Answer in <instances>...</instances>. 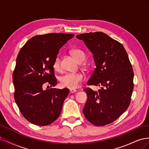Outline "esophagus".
<instances>
[{
    "instance_id": "esophagus-1",
    "label": "esophagus",
    "mask_w": 149,
    "mask_h": 149,
    "mask_svg": "<svg viewBox=\"0 0 149 149\" xmlns=\"http://www.w3.org/2000/svg\"><path fill=\"white\" fill-rule=\"evenodd\" d=\"M76 91H77V90L75 89H71L70 90V92L71 93H76Z\"/></svg>"
}]
</instances>
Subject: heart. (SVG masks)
Wrapping results in <instances>:
<instances>
[{
    "label": "heart",
    "mask_w": 149,
    "mask_h": 149,
    "mask_svg": "<svg viewBox=\"0 0 149 149\" xmlns=\"http://www.w3.org/2000/svg\"><path fill=\"white\" fill-rule=\"evenodd\" d=\"M71 53L76 60L79 62H82L84 60L86 55L83 52L78 49H73ZM53 69L56 71H60L61 69V60L60 56H56L53 63ZM84 80V76L81 73H68L61 76L60 78V84L62 87L76 89L77 88L80 83Z\"/></svg>",
    "instance_id": "b5f03b06"
}]
</instances>
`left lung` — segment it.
Wrapping results in <instances>:
<instances>
[{
    "label": "left lung",
    "instance_id": "left-lung-1",
    "mask_svg": "<svg viewBox=\"0 0 149 149\" xmlns=\"http://www.w3.org/2000/svg\"><path fill=\"white\" fill-rule=\"evenodd\" d=\"M81 40L94 56L96 68L88 85L101 87L97 91L84 89L88 99L83 109L87 120L96 126L112 123L128 108L134 89V71L123 45L101 31L82 33Z\"/></svg>",
    "mask_w": 149,
    "mask_h": 149
}]
</instances>
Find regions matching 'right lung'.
Masks as SVG:
<instances>
[{
    "mask_svg": "<svg viewBox=\"0 0 149 149\" xmlns=\"http://www.w3.org/2000/svg\"><path fill=\"white\" fill-rule=\"evenodd\" d=\"M74 36L63 33L36 35L18 54L13 72V95L21 114L30 123L47 125L60 115L69 89L43 90V86L56 85L53 61L60 49Z\"/></svg>",
    "mask_w": 149,
    "mask_h": 149,
    "instance_id": "add662e5",
    "label": "right lung"
}]
</instances>
